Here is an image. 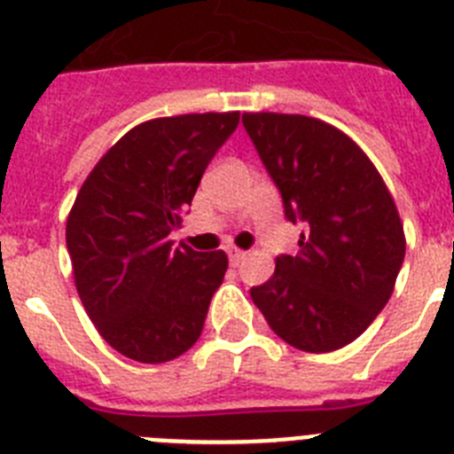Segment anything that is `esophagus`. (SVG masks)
Segmentation results:
<instances>
[{
  "label": "esophagus",
  "mask_w": 454,
  "mask_h": 454,
  "mask_svg": "<svg viewBox=\"0 0 454 454\" xmlns=\"http://www.w3.org/2000/svg\"><path fill=\"white\" fill-rule=\"evenodd\" d=\"M227 254H230V262L231 264H239V262H241L243 257H246V250H241V247H234V246H230L227 247Z\"/></svg>",
  "instance_id": "34e87169"
}]
</instances>
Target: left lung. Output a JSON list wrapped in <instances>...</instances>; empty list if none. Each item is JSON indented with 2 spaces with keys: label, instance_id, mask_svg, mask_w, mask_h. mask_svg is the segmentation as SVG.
<instances>
[{
  "label": "left lung",
  "instance_id": "8db88e82",
  "mask_svg": "<svg viewBox=\"0 0 454 454\" xmlns=\"http://www.w3.org/2000/svg\"><path fill=\"white\" fill-rule=\"evenodd\" d=\"M243 126L278 185L298 253L250 296L278 338L326 354L354 342L386 308L404 262V227L381 174L354 139L303 114L246 112Z\"/></svg>",
  "mask_w": 454,
  "mask_h": 454
}]
</instances>
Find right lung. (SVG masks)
<instances>
[{
	"instance_id": "right-lung-1",
	"label": "right lung",
	"mask_w": 454,
	"mask_h": 454,
	"mask_svg": "<svg viewBox=\"0 0 454 454\" xmlns=\"http://www.w3.org/2000/svg\"><path fill=\"white\" fill-rule=\"evenodd\" d=\"M239 112L162 116L128 130L91 169L66 220L77 294L112 348L168 363L200 340L227 254L169 241Z\"/></svg>"
}]
</instances>
